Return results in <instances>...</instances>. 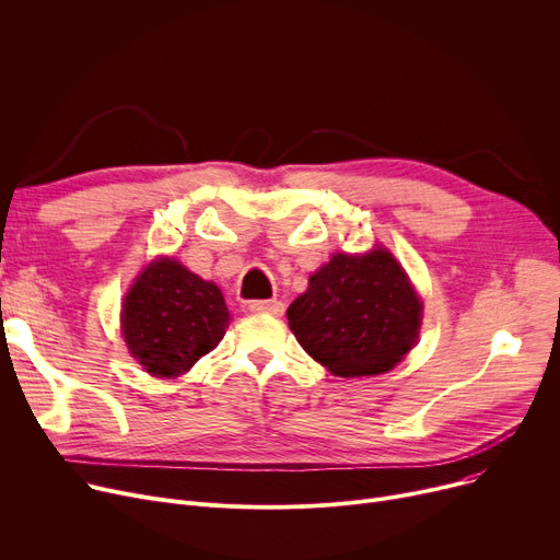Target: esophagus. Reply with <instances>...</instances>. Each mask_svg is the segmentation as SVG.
<instances>
[{
  "label": "esophagus",
  "mask_w": 560,
  "mask_h": 560,
  "mask_svg": "<svg viewBox=\"0 0 560 560\" xmlns=\"http://www.w3.org/2000/svg\"><path fill=\"white\" fill-rule=\"evenodd\" d=\"M252 313H270V315H283V304L279 300H254L247 304Z\"/></svg>",
  "instance_id": "obj_1"
}]
</instances>
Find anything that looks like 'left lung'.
<instances>
[{"instance_id":"left-lung-1","label":"left lung","mask_w":560,"mask_h":560,"mask_svg":"<svg viewBox=\"0 0 560 560\" xmlns=\"http://www.w3.org/2000/svg\"><path fill=\"white\" fill-rule=\"evenodd\" d=\"M288 325L306 354L336 376L395 368L416 345L422 304L395 256L336 254L288 306Z\"/></svg>"}]
</instances>
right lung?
Segmentation results:
<instances>
[{
	"label": "right lung",
	"instance_id": "1",
	"mask_svg": "<svg viewBox=\"0 0 560 560\" xmlns=\"http://www.w3.org/2000/svg\"><path fill=\"white\" fill-rule=\"evenodd\" d=\"M229 308L215 283L172 258L154 260L129 290L122 334L131 357L154 376H179L224 338Z\"/></svg>",
	"mask_w": 560,
	"mask_h": 560
}]
</instances>
